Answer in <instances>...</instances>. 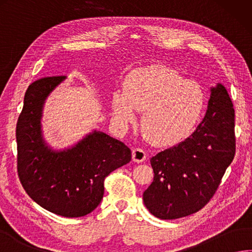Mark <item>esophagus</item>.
Wrapping results in <instances>:
<instances>
[{
  "instance_id": "34e87169",
  "label": "esophagus",
  "mask_w": 252,
  "mask_h": 252,
  "mask_svg": "<svg viewBox=\"0 0 252 252\" xmlns=\"http://www.w3.org/2000/svg\"><path fill=\"white\" fill-rule=\"evenodd\" d=\"M132 160L135 162H142L146 160V153L140 148H136L132 150Z\"/></svg>"
}]
</instances>
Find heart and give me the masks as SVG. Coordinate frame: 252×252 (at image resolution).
<instances>
[{"label":"heart","instance_id":"1","mask_svg":"<svg viewBox=\"0 0 252 252\" xmlns=\"http://www.w3.org/2000/svg\"><path fill=\"white\" fill-rule=\"evenodd\" d=\"M204 104L200 85L185 80L177 70L159 64L132 71L124 88H117L112 96L117 124L128 126L136 121L137 111H142V132L158 146H173L191 135Z\"/></svg>","mask_w":252,"mask_h":252}]
</instances>
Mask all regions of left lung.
Instances as JSON below:
<instances>
[{
    "mask_svg": "<svg viewBox=\"0 0 252 252\" xmlns=\"http://www.w3.org/2000/svg\"><path fill=\"white\" fill-rule=\"evenodd\" d=\"M210 91L206 114L193 134L150 159L155 177L142 200L160 220H177L205 206L235 157L234 105L221 83Z\"/></svg>",
    "mask_w": 252,
    "mask_h": 252,
    "instance_id": "left-lung-1",
    "label": "left lung"
}]
</instances>
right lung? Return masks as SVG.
Returning <instances> with one entry per match:
<instances>
[{
	"mask_svg": "<svg viewBox=\"0 0 252 252\" xmlns=\"http://www.w3.org/2000/svg\"><path fill=\"white\" fill-rule=\"evenodd\" d=\"M65 80L44 78L28 87L16 126L17 171L24 189L38 205L63 217H82L99 205L104 179L129 162L131 151L96 129L61 149L47 142L41 124L45 103Z\"/></svg>",
	"mask_w": 252,
	"mask_h": 252,
	"instance_id": "1",
	"label": "right lung"
}]
</instances>
